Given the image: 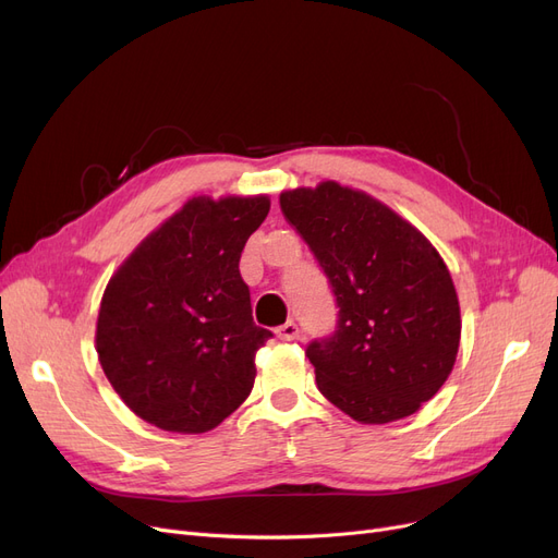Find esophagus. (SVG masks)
<instances>
[{"instance_id":"obj_1","label":"esophagus","mask_w":558,"mask_h":558,"mask_svg":"<svg viewBox=\"0 0 558 558\" xmlns=\"http://www.w3.org/2000/svg\"><path fill=\"white\" fill-rule=\"evenodd\" d=\"M276 335L282 339V342H294V339L301 337V328H299L294 322H287V324H282V326L276 330Z\"/></svg>"}]
</instances>
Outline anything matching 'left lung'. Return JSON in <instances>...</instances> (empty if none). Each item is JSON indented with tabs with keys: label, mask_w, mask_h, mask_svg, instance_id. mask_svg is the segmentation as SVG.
I'll return each instance as SVG.
<instances>
[{
	"label": "left lung",
	"mask_w": 558,
	"mask_h": 558,
	"mask_svg": "<svg viewBox=\"0 0 558 558\" xmlns=\"http://www.w3.org/2000/svg\"><path fill=\"white\" fill-rule=\"evenodd\" d=\"M280 209L335 294V332L305 355L319 392L362 424L403 420L453 369L460 307L430 241L367 193L322 182L280 196Z\"/></svg>",
	"instance_id": "1"
}]
</instances>
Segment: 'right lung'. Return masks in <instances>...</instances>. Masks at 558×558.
Returning a JSON list of instances; mask_svg holds the SVG:
<instances>
[{"label":"right lung","mask_w":558,"mask_h":558,"mask_svg":"<svg viewBox=\"0 0 558 558\" xmlns=\"http://www.w3.org/2000/svg\"><path fill=\"white\" fill-rule=\"evenodd\" d=\"M269 198H191L125 259L98 314L100 365L134 413L205 433L246 401L255 353L274 337L253 322L239 259Z\"/></svg>","instance_id":"add662e5"}]
</instances>
